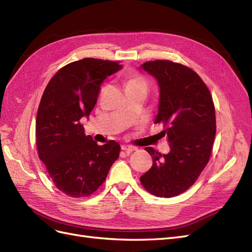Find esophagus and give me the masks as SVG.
<instances>
[{
    "label": "esophagus",
    "instance_id": "34e87169",
    "mask_svg": "<svg viewBox=\"0 0 252 252\" xmlns=\"http://www.w3.org/2000/svg\"><path fill=\"white\" fill-rule=\"evenodd\" d=\"M122 150H124L126 152H132L135 150V148L129 146V145H123V146H122Z\"/></svg>",
    "mask_w": 252,
    "mask_h": 252
}]
</instances>
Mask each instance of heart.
<instances>
[{
  "mask_svg": "<svg viewBox=\"0 0 252 252\" xmlns=\"http://www.w3.org/2000/svg\"><path fill=\"white\" fill-rule=\"evenodd\" d=\"M126 86H127V88L135 87V86H145V87H146V82H145L141 77H138V75H133V77H130L127 80Z\"/></svg>",
  "mask_w": 252,
  "mask_h": 252,
  "instance_id": "b5f03b06",
  "label": "heart"
}]
</instances>
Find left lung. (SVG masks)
I'll return each mask as SVG.
<instances>
[{"instance_id": "8db88e82", "label": "left lung", "mask_w": 252, "mask_h": 252, "mask_svg": "<svg viewBox=\"0 0 252 252\" xmlns=\"http://www.w3.org/2000/svg\"><path fill=\"white\" fill-rule=\"evenodd\" d=\"M159 88L155 123H163L170 151L161 155L146 147L152 167L140 178L144 188L159 197L184 192L199 178L211 156L216 136V111L210 91L190 68L171 61L141 65Z\"/></svg>"}]
</instances>
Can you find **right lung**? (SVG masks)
Returning <instances> with one entry per match:
<instances>
[{
  "label": "right lung",
  "mask_w": 252,
  "mask_h": 252,
  "mask_svg": "<svg viewBox=\"0 0 252 252\" xmlns=\"http://www.w3.org/2000/svg\"><path fill=\"white\" fill-rule=\"evenodd\" d=\"M121 69L118 62L86 58L61 68L44 90L35 120L37 154L67 195L95 192L119 158L117 142L97 145L80 121L93 111L104 80Z\"/></svg>",
  "instance_id": "add662e5"
}]
</instances>
